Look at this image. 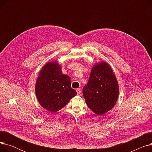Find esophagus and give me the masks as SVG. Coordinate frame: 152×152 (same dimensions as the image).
I'll list each match as a JSON object with an SVG mask.
<instances>
[{
	"label": "esophagus",
	"mask_w": 152,
	"mask_h": 152,
	"mask_svg": "<svg viewBox=\"0 0 152 152\" xmlns=\"http://www.w3.org/2000/svg\"><path fill=\"white\" fill-rule=\"evenodd\" d=\"M76 92H77V95H80L81 94V89H77L76 90Z\"/></svg>",
	"instance_id": "esophagus-1"
}]
</instances>
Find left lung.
<instances>
[{
	"mask_svg": "<svg viewBox=\"0 0 152 152\" xmlns=\"http://www.w3.org/2000/svg\"><path fill=\"white\" fill-rule=\"evenodd\" d=\"M83 94L87 106L97 115L105 114L113 108L118 97L119 86L107 63L101 61L93 65Z\"/></svg>",
	"mask_w": 152,
	"mask_h": 152,
	"instance_id": "obj_1",
	"label": "left lung"
}]
</instances>
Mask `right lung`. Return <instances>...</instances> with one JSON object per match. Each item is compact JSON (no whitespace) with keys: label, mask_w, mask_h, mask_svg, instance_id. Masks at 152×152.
<instances>
[{"label":"right lung","mask_w":152,"mask_h":152,"mask_svg":"<svg viewBox=\"0 0 152 152\" xmlns=\"http://www.w3.org/2000/svg\"><path fill=\"white\" fill-rule=\"evenodd\" d=\"M39 104L50 112H56L65 107L77 94L71 87V79L63 75L58 61L46 63L39 74L35 86Z\"/></svg>","instance_id":"1"}]
</instances>
